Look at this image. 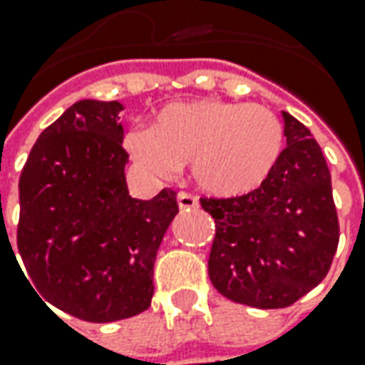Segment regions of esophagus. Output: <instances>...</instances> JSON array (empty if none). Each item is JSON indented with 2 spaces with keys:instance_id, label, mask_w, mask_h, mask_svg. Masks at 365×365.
<instances>
[{
  "instance_id": "esophagus-1",
  "label": "esophagus",
  "mask_w": 365,
  "mask_h": 365,
  "mask_svg": "<svg viewBox=\"0 0 365 365\" xmlns=\"http://www.w3.org/2000/svg\"><path fill=\"white\" fill-rule=\"evenodd\" d=\"M178 206H180V210H192V207H197V197L192 194H185V192H180V194H178Z\"/></svg>"
}]
</instances>
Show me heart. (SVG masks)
<instances>
[{
  "label": "heart",
  "instance_id": "b5f03b06",
  "mask_svg": "<svg viewBox=\"0 0 365 365\" xmlns=\"http://www.w3.org/2000/svg\"><path fill=\"white\" fill-rule=\"evenodd\" d=\"M123 143L133 159L159 175H173L192 161L202 192L238 197L269 180L283 155L284 129L262 105L200 98L165 105L149 129L135 127Z\"/></svg>",
  "mask_w": 365,
  "mask_h": 365
}]
</instances>
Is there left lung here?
I'll return each instance as SVG.
<instances>
[{
    "instance_id": "8db88e82",
    "label": "left lung",
    "mask_w": 365,
    "mask_h": 365,
    "mask_svg": "<svg viewBox=\"0 0 365 365\" xmlns=\"http://www.w3.org/2000/svg\"><path fill=\"white\" fill-rule=\"evenodd\" d=\"M287 147L269 180L238 197H202L216 222L207 274L218 293L258 309L293 305L325 279L339 242L331 173L319 143L284 113Z\"/></svg>"
}]
</instances>
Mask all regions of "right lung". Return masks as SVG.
<instances>
[{
	"label": "right lung",
	"instance_id": "1",
	"mask_svg": "<svg viewBox=\"0 0 365 365\" xmlns=\"http://www.w3.org/2000/svg\"><path fill=\"white\" fill-rule=\"evenodd\" d=\"M120 110L117 101L74 103L38 137L19 178L26 281L40 299L93 323L151 305L153 262L180 212L173 190L129 195Z\"/></svg>",
	"mask_w": 365,
	"mask_h": 365
}]
</instances>
